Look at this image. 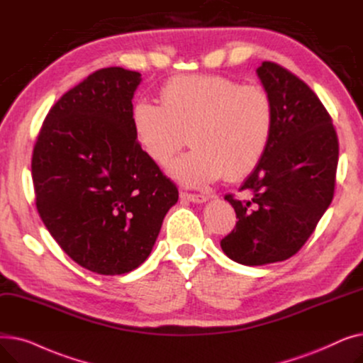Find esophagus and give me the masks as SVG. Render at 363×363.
Returning a JSON list of instances; mask_svg holds the SVG:
<instances>
[{
    "instance_id": "obj_1",
    "label": "esophagus",
    "mask_w": 363,
    "mask_h": 363,
    "mask_svg": "<svg viewBox=\"0 0 363 363\" xmlns=\"http://www.w3.org/2000/svg\"><path fill=\"white\" fill-rule=\"evenodd\" d=\"M179 197L182 200H188V201H193V203H204L208 199L207 194H191V193H185V191H181Z\"/></svg>"
}]
</instances>
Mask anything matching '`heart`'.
I'll return each instance as SVG.
<instances>
[{
  "mask_svg": "<svg viewBox=\"0 0 363 363\" xmlns=\"http://www.w3.org/2000/svg\"><path fill=\"white\" fill-rule=\"evenodd\" d=\"M160 104L141 100L130 121L143 155L164 166L188 141L194 148L170 166L189 186L244 178L269 147L275 110L262 86L241 85L219 74H181L159 91Z\"/></svg>",
  "mask_w": 363,
  "mask_h": 363,
  "instance_id": "obj_1",
  "label": "heart"
}]
</instances>
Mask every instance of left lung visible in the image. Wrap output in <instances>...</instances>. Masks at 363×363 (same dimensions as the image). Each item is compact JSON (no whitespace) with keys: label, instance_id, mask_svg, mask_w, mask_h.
<instances>
[{"label":"left lung","instance_id":"obj_1","mask_svg":"<svg viewBox=\"0 0 363 363\" xmlns=\"http://www.w3.org/2000/svg\"><path fill=\"white\" fill-rule=\"evenodd\" d=\"M257 74L274 103V133L240 188L247 199L225 196L238 220L220 240L225 255L247 266L287 260L301 249L331 204L338 163L333 119L309 85L274 62Z\"/></svg>","mask_w":363,"mask_h":363}]
</instances>
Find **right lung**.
Returning a JSON list of instances; mask_svg holds the SVG:
<instances>
[{"label": "right lung", "mask_w": 363, "mask_h": 363, "mask_svg": "<svg viewBox=\"0 0 363 363\" xmlns=\"http://www.w3.org/2000/svg\"><path fill=\"white\" fill-rule=\"evenodd\" d=\"M140 82L123 67L91 73L50 108L32 152L38 213L72 260L100 275L138 268L178 201L133 135Z\"/></svg>", "instance_id": "obj_1"}]
</instances>
